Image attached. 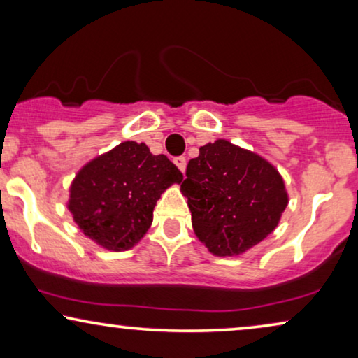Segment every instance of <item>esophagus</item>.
I'll return each mask as SVG.
<instances>
[{
    "instance_id": "1",
    "label": "esophagus",
    "mask_w": 358,
    "mask_h": 358,
    "mask_svg": "<svg viewBox=\"0 0 358 358\" xmlns=\"http://www.w3.org/2000/svg\"><path fill=\"white\" fill-rule=\"evenodd\" d=\"M174 164L178 166V168L184 173V171H185V164H187V161H185L184 156H178V158H174Z\"/></svg>"
}]
</instances>
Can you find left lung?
Returning <instances> with one entry per match:
<instances>
[{"mask_svg": "<svg viewBox=\"0 0 358 358\" xmlns=\"http://www.w3.org/2000/svg\"><path fill=\"white\" fill-rule=\"evenodd\" d=\"M180 190L197 238L215 256H236L261 243L288 203L280 174L261 156L227 140L200 146Z\"/></svg>", "mask_w": 358, "mask_h": 358, "instance_id": "8db88e82", "label": "left lung"}]
</instances>
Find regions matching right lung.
<instances>
[{"mask_svg":"<svg viewBox=\"0 0 358 358\" xmlns=\"http://www.w3.org/2000/svg\"><path fill=\"white\" fill-rule=\"evenodd\" d=\"M182 173L164 155L124 141L87 163L70 189L68 208L86 236L110 251H124L143 238L153 208Z\"/></svg>","mask_w":358,"mask_h":358,"instance_id":"add662e5","label":"right lung"}]
</instances>
